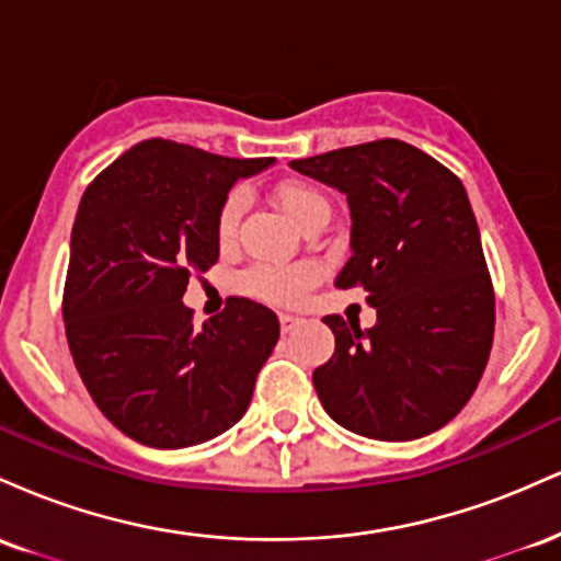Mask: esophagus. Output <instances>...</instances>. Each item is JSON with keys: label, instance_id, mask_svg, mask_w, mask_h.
I'll use <instances>...</instances> for the list:
<instances>
[{"label": "esophagus", "instance_id": "obj_1", "mask_svg": "<svg viewBox=\"0 0 561 561\" xmlns=\"http://www.w3.org/2000/svg\"><path fill=\"white\" fill-rule=\"evenodd\" d=\"M279 327H282V332L289 334V332L298 330V327H300V319H298V317H293V313H279Z\"/></svg>", "mask_w": 561, "mask_h": 561}]
</instances>
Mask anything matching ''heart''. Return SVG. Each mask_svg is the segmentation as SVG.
<instances>
[{"instance_id": "heart-1", "label": "heart", "mask_w": 561, "mask_h": 561, "mask_svg": "<svg viewBox=\"0 0 561 561\" xmlns=\"http://www.w3.org/2000/svg\"><path fill=\"white\" fill-rule=\"evenodd\" d=\"M276 199H279L282 210H285V214L293 218L298 227L313 214V210L330 208V205H327V199L321 197L317 190H311V186H302V184L279 186ZM242 208H244V192L242 190L229 192L227 199L221 203V210H218V218H216V229H218V237H221V240L234 237L237 224H240V216H242ZM308 282H311V272L302 266H289V268L255 266L253 272L244 274V287H248L250 293L259 295V298L276 300V302L295 300Z\"/></svg>"}]
</instances>
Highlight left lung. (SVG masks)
<instances>
[{
	"label": "left lung",
	"instance_id": "1",
	"mask_svg": "<svg viewBox=\"0 0 561 561\" xmlns=\"http://www.w3.org/2000/svg\"><path fill=\"white\" fill-rule=\"evenodd\" d=\"M351 208V259L334 287L362 285L377 324L324 317L334 353L313 388L340 427L416 440L465 409L493 345L495 300L467 190L401 139L293 160Z\"/></svg>",
	"mask_w": 561,
	"mask_h": 561
}]
</instances>
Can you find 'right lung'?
Returning <instances> with one entry per match:
<instances>
[{
	"instance_id": "add662e5",
	"label": "right lung",
	"mask_w": 561,
	"mask_h": 561,
	"mask_svg": "<svg viewBox=\"0 0 561 561\" xmlns=\"http://www.w3.org/2000/svg\"><path fill=\"white\" fill-rule=\"evenodd\" d=\"M268 165L147 139L83 192L62 298L68 345L92 401L141 446H197L248 411L279 340L274 311L229 298L195 327L182 298L218 261L229 190Z\"/></svg>"
}]
</instances>
